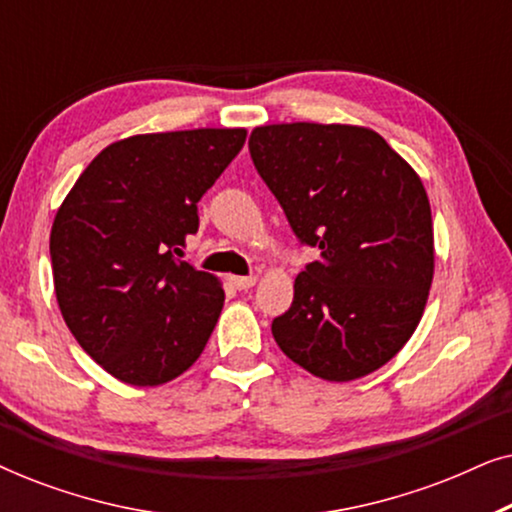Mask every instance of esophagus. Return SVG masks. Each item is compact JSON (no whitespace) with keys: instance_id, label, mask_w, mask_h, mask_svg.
<instances>
[{"instance_id":"34e87169","label":"esophagus","mask_w":512,"mask_h":512,"mask_svg":"<svg viewBox=\"0 0 512 512\" xmlns=\"http://www.w3.org/2000/svg\"><path fill=\"white\" fill-rule=\"evenodd\" d=\"M230 282H233L235 289L247 291V289H251V286L258 282V277H230Z\"/></svg>"}]
</instances>
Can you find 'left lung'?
Masks as SVG:
<instances>
[{
	"instance_id": "left-lung-1",
	"label": "left lung",
	"mask_w": 512,
	"mask_h": 512,
	"mask_svg": "<svg viewBox=\"0 0 512 512\" xmlns=\"http://www.w3.org/2000/svg\"><path fill=\"white\" fill-rule=\"evenodd\" d=\"M249 151L293 233L321 249L272 321L279 349L321 380L370 375L401 352L429 300L436 249L422 179L363 125H258Z\"/></svg>"
}]
</instances>
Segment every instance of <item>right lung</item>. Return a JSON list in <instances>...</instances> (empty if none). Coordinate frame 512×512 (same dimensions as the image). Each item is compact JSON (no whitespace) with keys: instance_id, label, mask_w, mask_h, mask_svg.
Returning a JSON list of instances; mask_svg holds the SVG:
<instances>
[{"instance_id":"add662e5","label":"right lung","mask_w":512,"mask_h":512,"mask_svg":"<svg viewBox=\"0 0 512 512\" xmlns=\"http://www.w3.org/2000/svg\"><path fill=\"white\" fill-rule=\"evenodd\" d=\"M247 139L244 128L146 132L109 144L62 200L51 228L62 319L90 359L132 387L198 361L223 284L179 254L198 202Z\"/></svg>"}]
</instances>
